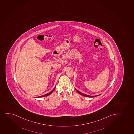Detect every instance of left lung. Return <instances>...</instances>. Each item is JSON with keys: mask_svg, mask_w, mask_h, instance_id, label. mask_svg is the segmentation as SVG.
<instances>
[{"mask_svg": "<svg viewBox=\"0 0 134 134\" xmlns=\"http://www.w3.org/2000/svg\"><path fill=\"white\" fill-rule=\"evenodd\" d=\"M75 90H76V91H77V92L78 93H79L81 95H82V96H83L86 97H88V98H93V97L98 96H99V95H101L99 94L98 95H95V96H90V95H87L86 94H84V93H81V92H80L79 91H78V90H77V89H76V88Z\"/></svg>", "mask_w": 134, "mask_h": 134, "instance_id": "left-lung-1", "label": "left lung"}]
</instances>
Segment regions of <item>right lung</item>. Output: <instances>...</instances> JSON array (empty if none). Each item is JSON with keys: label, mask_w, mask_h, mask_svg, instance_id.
Segmentation results:
<instances>
[{"label": "right lung", "mask_w": 134, "mask_h": 134, "mask_svg": "<svg viewBox=\"0 0 134 134\" xmlns=\"http://www.w3.org/2000/svg\"><path fill=\"white\" fill-rule=\"evenodd\" d=\"M55 88H56V86L54 88V89H53V90H52L51 91H50V92H49L48 93H47V94H45L44 95H42V96H41L38 97L37 98H42V97H44L48 96L51 94L53 93V91H54V90L55 89Z\"/></svg>", "instance_id": "right-lung-1"}]
</instances>
